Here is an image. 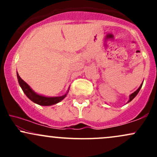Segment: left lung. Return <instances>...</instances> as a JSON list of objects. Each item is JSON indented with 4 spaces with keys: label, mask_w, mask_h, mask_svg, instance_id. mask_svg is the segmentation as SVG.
I'll return each mask as SVG.
<instances>
[{
    "label": "left lung",
    "mask_w": 157,
    "mask_h": 157,
    "mask_svg": "<svg viewBox=\"0 0 157 157\" xmlns=\"http://www.w3.org/2000/svg\"><path fill=\"white\" fill-rule=\"evenodd\" d=\"M142 83L141 85H140V87H139V89H138L137 90H136V91H134V93H132V94H131L130 95V96H129V100H128V102H131V100H132L133 99H134V97H136V95H137V94L139 93V91H140V90L141 89V88H142Z\"/></svg>",
    "instance_id": "8db88e82"
}]
</instances>
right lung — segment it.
<instances>
[{
	"instance_id": "right-lung-1",
	"label": "right lung",
	"mask_w": 157,
	"mask_h": 157,
	"mask_svg": "<svg viewBox=\"0 0 157 157\" xmlns=\"http://www.w3.org/2000/svg\"><path fill=\"white\" fill-rule=\"evenodd\" d=\"M17 80H18V82L20 86L22 89L23 91L24 92L25 94L26 95L27 97H28L29 100H31L32 102H34L36 104H38L40 105H55V104L57 103V102H60L61 100H63L66 97V95L69 91V89H68L67 93L65 94L64 95L60 97H45L43 96V95L37 94V93L35 92V91L32 90L30 86H29L28 84L26 83L25 81H23L22 79L21 78V77L19 76L18 73H17Z\"/></svg>"
}]
</instances>
